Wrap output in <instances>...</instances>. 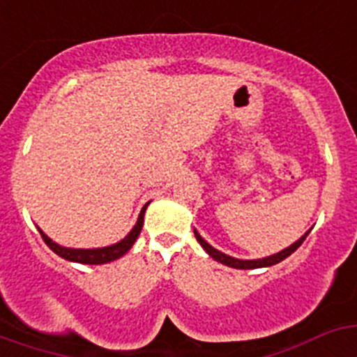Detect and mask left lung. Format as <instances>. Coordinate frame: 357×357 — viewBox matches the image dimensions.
<instances>
[{"label": "left lung", "instance_id": "left-lung-1", "mask_svg": "<svg viewBox=\"0 0 357 357\" xmlns=\"http://www.w3.org/2000/svg\"><path fill=\"white\" fill-rule=\"evenodd\" d=\"M307 234H309V230H307V232H305L304 236H302L301 239H298V241H295V243H293L291 247L284 248V250H282V252H279V254H273V255H270V257H264V259L241 261V259H236V257H230V255H225V254H222V252H220V250H216V248H213V247H211V245H209V243H207V241H204V239H202V236L198 234L197 230H195V236H197L198 243H200L202 247H204V250H206L207 254H209L211 257H213V259H216L218 263L227 264V266H230V268H238V270H252V268L272 266V264H277V263H280V261H284L286 257H288V255H291L293 252L296 250V248L301 247L302 243H304L305 236H307Z\"/></svg>", "mask_w": 357, "mask_h": 357}]
</instances>
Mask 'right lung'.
I'll use <instances>...</instances> for the list:
<instances>
[{"mask_svg": "<svg viewBox=\"0 0 357 357\" xmlns=\"http://www.w3.org/2000/svg\"><path fill=\"white\" fill-rule=\"evenodd\" d=\"M146 206H144L143 211H141L139 218H137V223H135L134 229L130 230V234H128L125 239H121L119 243H116V245H110V247L87 248V250H84V248H66V247H61V245H56V243H53L48 236L44 234L43 230H39V232H40V236H43L44 243H46V245H48V247L52 248L56 255H61V257H64V259L75 261V263H82V264L110 263V261L119 259L121 255L127 254V252L132 248V245H134L135 239H137V236L141 234Z\"/></svg>", "mask_w": 357, "mask_h": 357, "instance_id": "right-lung-1", "label": "right lung"}]
</instances>
